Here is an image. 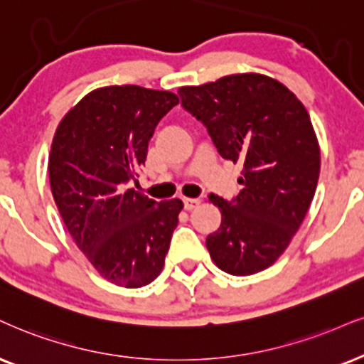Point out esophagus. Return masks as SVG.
I'll return each instance as SVG.
<instances>
[{"instance_id":"obj_1","label":"esophagus","mask_w":364,"mask_h":364,"mask_svg":"<svg viewBox=\"0 0 364 364\" xmlns=\"http://www.w3.org/2000/svg\"><path fill=\"white\" fill-rule=\"evenodd\" d=\"M200 204V199H183V209L192 210Z\"/></svg>"}]
</instances>
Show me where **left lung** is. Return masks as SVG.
<instances>
[{
	"label": "left lung",
	"instance_id": "8db88e82",
	"mask_svg": "<svg viewBox=\"0 0 364 364\" xmlns=\"http://www.w3.org/2000/svg\"><path fill=\"white\" fill-rule=\"evenodd\" d=\"M182 107L208 128L219 155L243 165V191L209 200L221 226L210 258L231 275H253L284 253L306 218L321 172L311 116L295 94L262 74H235L178 89Z\"/></svg>",
	"mask_w": 364,
	"mask_h": 364
}]
</instances>
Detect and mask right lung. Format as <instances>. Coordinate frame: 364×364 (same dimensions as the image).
Segmentation results:
<instances>
[{
    "mask_svg": "<svg viewBox=\"0 0 364 364\" xmlns=\"http://www.w3.org/2000/svg\"><path fill=\"white\" fill-rule=\"evenodd\" d=\"M177 94L140 86L101 87L58 124L48 177L77 248L111 284L136 289L160 275L181 199L156 203L132 187L159 121Z\"/></svg>",
    "mask_w": 364,
    "mask_h": 364,
    "instance_id": "right-lung-1",
    "label": "right lung"
}]
</instances>
